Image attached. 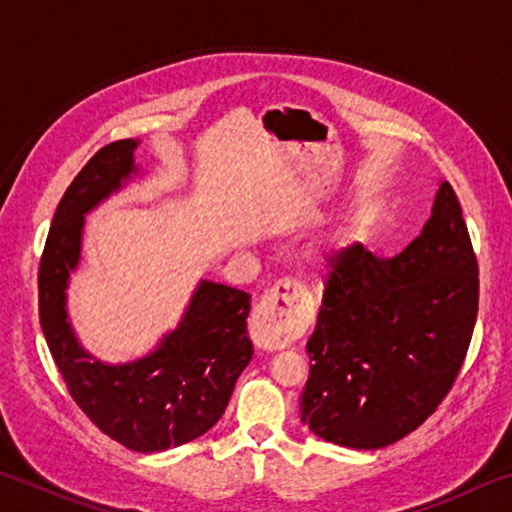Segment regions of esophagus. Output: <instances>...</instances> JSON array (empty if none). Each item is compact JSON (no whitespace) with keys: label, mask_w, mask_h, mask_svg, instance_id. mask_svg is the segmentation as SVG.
<instances>
[{"label":"esophagus","mask_w":512,"mask_h":512,"mask_svg":"<svg viewBox=\"0 0 512 512\" xmlns=\"http://www.w3.org/2000/svg\"><path fill=\"white\" fill-rule=\"evenodd\" d=\"M305 325V305L302 296L291 287L289 280L275 284L264 293L255 307L250 336L259 350H282Z\"/></svg>","instance_id":"obj_1"}]
</instances>
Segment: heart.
Instances as JSON below:
<instances>
[{
    "label": "heart",
    "mask_w": 512,
    "mask_h": 512,
    "mask_svg": "<svg viewBox=\"0 0 512 512\" xmlns=\"http://www.w3.org/2000/svg\"><path fill=\"white\" fill-rule=\"evenodd\" d=\"M357 239V225H341L336 228L332 235L320 241L316 248L309 250L307 264L314 268V271H325V268H332V264L339 259L345 250L352 246V241Z\"/></svg>",
    "instance_id": "1"
}]
</instances>
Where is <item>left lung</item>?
Wrapping results in <instances>:
<instances>
[{
    "mask_svg": "<svg viewBox=\"0 0 512 512\" xmlns=\"http://www.w3.org/2000/svg\"><path fill=\"white\" fill-rule=\"evenodd\" d=\"M479 309V266L461 203L440 180L431 216L400 255L363 246L334 262L316 329L300 420L327 443L381 449L449 393Z\"/></svg>",
    "mask_w": 512,
    "mask_h": 512,
    "instance_id": "8db88e82",
    "label": "left lung"
}]
</instances>
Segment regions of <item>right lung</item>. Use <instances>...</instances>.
I'll use <instances>...</instances> for the list:
<instances>
[{"instance_id": "obj_1", "label": "right lung", "mask_w": 512, "mask_h": 512, "mask_svg": "<svg viewBox=\"0 0 512 512\" xmlns=\"http://www.w3.org/2000/svg\"><path fill=\"white\" fill-rule=\"evenodd\" d=\"M137 146V140L103 146L67 187L42 253L38 293L42 334L74 402L117 443L151 454L185 445L221 420L253 359V343L248 293L201 280L180 323L144 357L108 363L81 345L67 287L81 264L85 214L142 176Z\"/></svg>"}]
</instances>
